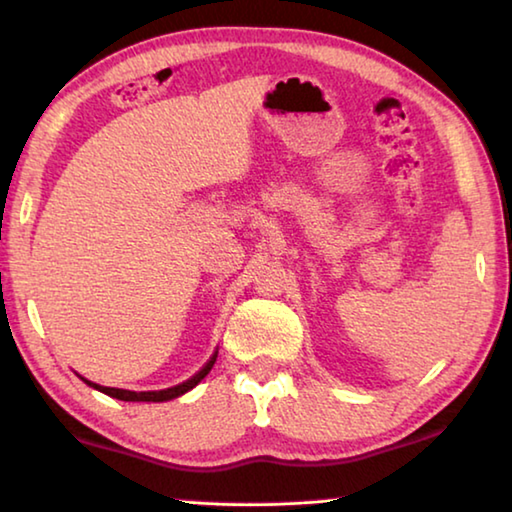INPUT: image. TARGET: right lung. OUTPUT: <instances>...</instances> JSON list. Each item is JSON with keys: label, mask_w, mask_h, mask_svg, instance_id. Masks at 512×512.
<instances>
[{"label": "right lung", "mask_w": 512, "mask_h": 512, "mask_svg": "<svg viewBox=\"0 0 512 512\" xmlns=\"http://www.w3.org/2000/svg\"><path fill=\"white\" fill-rule=\"evenodd\" d=\"M214 361H216V354H214V357H212L210 361H207V366H205L201 372H198V375H194L192 379L183 381V384H178V386H173V388H167V391L135 393V391H124V388H108V386L92 384V381H88V379H83V381H85V384H90L92 388H97V391L106 393V395H110V397H117V400H124V402H167V400H173V397L187 393L189 388H194V386L198 384V381H201V379L207 375V372L212 370Z\"/></svg>", "instance_id": "right-lung-1"}]
</instances>
